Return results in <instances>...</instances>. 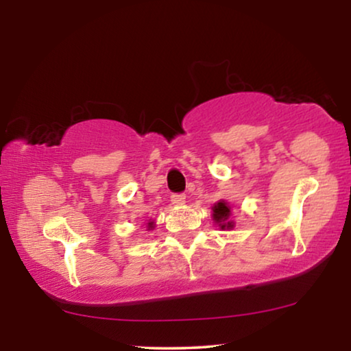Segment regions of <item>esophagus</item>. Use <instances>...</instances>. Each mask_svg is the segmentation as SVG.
<instances>
[{
  "label": "esophagus",
  "mask_w": 351,
  "mask_h": 351,
  "mask_svg": "<svg viewBox=\"0 0 351 351\" xmlns=\"http://www.w3.org/2000/svg\"><path fill=\"white\" fill-rule=\"evenodd\" d=\"M186 202V195L184 194H173L171 195V204L180 206V205H184Z\"/></svg>",
  "instance_id": "34e87169"
}]
</instances>
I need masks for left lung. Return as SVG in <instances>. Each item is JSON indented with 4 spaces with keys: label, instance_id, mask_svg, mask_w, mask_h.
I'll return each instance as SVG.
<instances>
[{
    "label": "left lung",
    "instance_id": "1",
    "mask_svg": "<svg viewBox=\"0 0 351 351\" xmlns=\"http://www.w3.org/2000/svg\"><path fill=\"white\" fill-rule=\"evenodd\" d=\"M211 210H213V215H211V218H213V223L218 226L221 230H232V229H234L235 223H234V219L230 218L232 206L229 205V202H226V200L216 202V204L211 206Z\"/></svg>",
    "mask_w": 351,
    "mask_h": 351
}]
</instances>
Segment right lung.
Masks as SVG:
<instances>
[{
    "instance_id": "add662e5",
    "label": "right lung",
    "mask_w": 351,
    "mask_h": 351,
    "mask_svg": "<svg viewBox=\"0 0 351 351\" xmlns=\"http://www.w3.org/2000/svg\"><path fill=\"white\" fill-rule=\"evenodd\" d=\"M146 227H147V230H152V229H154V227H156V223H154V221H152V219H149V221H147Z\"/></svg>"
}]
</instances>
